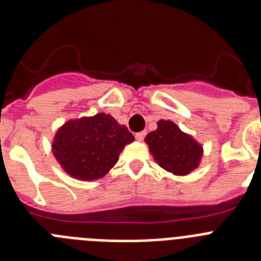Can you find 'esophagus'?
<instances>
[{"label": "esophagus", "mask_w": 261, "mask_h": 261, "mask_svg": "<svg viewBox=\"0 0 261 261\" xmlns=\"http://www.w3.org/2000/svg\"><path fill=\"white\" fill-rule=\"evenodd\" d=\"M145 136H146V132H145V130H142V132H138V133H136V140H137V141H142V140H144L145 138Z\"/></svg>", "instance_id": "esophagus-1"}]
</instances>
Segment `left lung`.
<instances>
[{"mask_svg":"<svg viewBox=\"0 0 261 261\" xmlns=\"http://www.w3.org/2000/svg\"><path fill=\"white\" fill-rule=\"evenodd\" d=\"M156 125L155 130L145 137L155 162L177 176L195 171L204 154L202 145L170 120H159Z\"/></svg>","mask_w":261,"mask_h":261,"instance_id":"1","label":"left lung"}]
</instances>
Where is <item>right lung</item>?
Returning <instances> with one entry per match:
<instances>
[{
    "mask_svg": "<svg viewBox=\"0 0 261 261\" xmlns=\"http://www.w3.org/2000/svg\"><path fill=\"white\" fill-rule=\"evenodd\" d=\"M135 141L125 125L107 114L68 120L57 129L52 153L61 168L78 180H96L110 172L124 146Z\"/></svg>",
    "mask_w": 261,
    "mask_h": 261,
    "instance_id": "obj_1",
    "label": "right lung"
}]
</instances>
